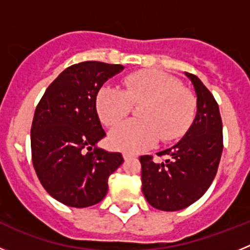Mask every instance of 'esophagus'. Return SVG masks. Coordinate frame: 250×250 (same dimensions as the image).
<instances>
[{
	"label": "esophagus",
	"instance_id": "obj_1",
	"mask_svg": "<svg viewBox=\"0 0 250 250\" xmlns=\"http://www.w3.org/2000/svg\"><path fill=\"white\" fill-rule=\"evenodd\" d=\"M124 159H125V160H129V159H132L134 158V155H132V154H129V152H124Z\"/></svg>",
	"mask_w": 250,
	"mask_h": 250
}]
</instances>
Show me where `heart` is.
Returning <instances> with one entry per match:
<instances>
[{"label":"heart","mask_w":250,"mask_h":250,"mask_svg":"<svg viewBox=\"0 0 250 250\" xmlns=\"http://www.w3.org/2000/svg\"><path fill=\"white\" fill-rule=\"evenodd\" d=\"M124 91L103 86L95 105L100 120L112 127L126 118L132 106H140V120L121 124L110 132L112 147L138 152L152 146L160 139L169 144L179 140L191 126L196 114V99L182 81L169 74L144 70L127 75Z\"/></svg>","instance_id":"heart-1"}]
</instances>
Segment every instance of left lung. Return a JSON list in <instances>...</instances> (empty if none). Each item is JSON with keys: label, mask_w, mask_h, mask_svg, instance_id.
Returning a JSON list of instances; mask_svg holds the SVG:
<instances>
[{"label": "left lung", "mask_w": 250, "mask_h": 250, "mask_svg": "<svg viewBox=\"0 0 250 250\" xmlns=\"http://www.w3.org/2000/svg\"><path fill=\"white\" fill-rule=\"evenodd\" d=\"M196 92V116L184 138L155 163L151 155L140 156L143 193L159 210L176 211L202 198L218 171L223 151V123L211 92L193 74L185 72Z\"/></svg>", "instance_id": "obj_1"}]
</instances>
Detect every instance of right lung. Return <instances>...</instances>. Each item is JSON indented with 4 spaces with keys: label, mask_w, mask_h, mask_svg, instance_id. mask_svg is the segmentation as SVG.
Wrapping results in <instances>:
<instances>
[{
    "label": "right lung",
    "mask_w": 250,
    "mask_h": 250,
    "mask_svg": "<svg viewBox=\"0 0 250 250\" xmlns=\"http://www.w3.org/2000/svg\"><path fill=\"white\" fill-rule=\"evenodd\" d=\"M123 68L100 61L75 63L51 83L36 106L32 164L46 191L67 207L101 202L109 176L124 163L120 152L96 147L106 134L95 105L104 83Z\"/></svg>",
    "instance_id": "right-lung-1"
}]
</instances>
